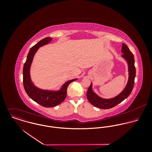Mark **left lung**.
I'll use <instances>...</instances> for the list:
<instances>
[{
	"instance_id": "1",
	"label": "left lung",
	"mask_w": 152,
	"mask_h": 152,
	"mask_svg": "<svg viewBox=\"0 0 152 152\" xmlns=\"http://www.w3.org/2000/svg\"><path fill=\"white\" fill-rule=\"evenodd\" d=\"M122 56L124 58L128 64L129 79L125 88L116 96L110 99H104L97 95L92 89V83L89 87L87 93V96L89 102L94 107L101 109H110L115 107L127 98L130 95L134 83L136 76V68L134 66V56L125 44H122Z\"/></svg>"
}]
</instances>
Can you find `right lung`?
I'll return each mask as SVG.
<instances>
[{
    "instance_id": "right-lung-1",
    "label": "right lung",
    "mask_w": 152,
    "mask_h": 152,
    "mask_svg": "<svg viewBox=\"0 0 152 152\" xmlns=\"http://www.w3.org/2000/svg\"><path fill=\"white\" fill-rule=\"evenodd\" d=\"M51 39L50 37L44 38L30 48L23 70V86L27 94L34 101L47 108L56 107L63 102L66 96V89L69 84L77 80V79H74L68 81L62 86L60 90L57 91L41 89L35 87L33 84L30 78V68L34 54L39 47L49 43Z\"/></svg>"
}]
</instances>
